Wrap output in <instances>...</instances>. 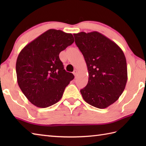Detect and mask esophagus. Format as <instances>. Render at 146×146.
<instances>
[{
	"label": "esophagus",
	"mask_w": 146,
	"mask_h": 146,
	"mask_svg": "<svg viewBox=\"0 0 146 146\" xmlns=\"http://www.w3.org/2000/svg\"><path fill=\"white\" fill-rule=\"evenodd\" d=\"M77 74H78V71L77 70H74V71H73V75H75V76H76V75H77Z\"/></svg>",
	"instance_id": "esophagus-1"
}]
</instances>
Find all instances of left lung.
Masks as SVG:
<instances>
[{
  "mask_svg": "<svg viewBox=\"0 0 146 146\" xmlns=\"http://www.w3.org/2000/svg\"><path fill=\"white\" fill-rule=\"evenodd\" d=\"M87 65L88 82L80 90L84 100L98 108L115 102L127 81L125 56L115 42L97 31L74 34Z\"/></svg>",
  "mask_w": 146,
  "mask_h": 146,
  "instance_id": "1",
  "label": "left lung"
}]
</instances>
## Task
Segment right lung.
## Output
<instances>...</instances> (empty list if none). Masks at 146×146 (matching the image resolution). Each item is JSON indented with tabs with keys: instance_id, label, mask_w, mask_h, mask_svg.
<instances>
[{
	"instance_id": "obj_1",
	"label": "right lung",
	"mask_w": 146,
	"mask_h": 146,
	"mask_svg": "<svg viewBox=\"0 0 146 146\" xmlns=\"http://www.w3.org/2000/svg\"><path fill=\"white\" fill-rule=\"evenodd\" d=\"M71 33L49 29L22 49L16 61L19 86L31 103L46 108L60 100L73 73L64 69L59 54L72 44Z\"/></svg>"
}]
</instances>
